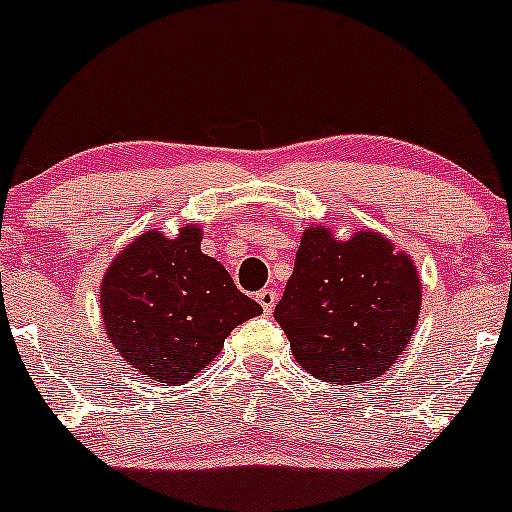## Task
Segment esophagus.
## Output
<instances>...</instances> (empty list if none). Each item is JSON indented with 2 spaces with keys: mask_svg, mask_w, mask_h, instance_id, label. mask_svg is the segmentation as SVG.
Listing matches in <instances>:
<instances>
[{
  "mask_svg": "<svg viewBox=\"0 0 512 512\" xmlns=\"http://www.w3.org/2000/svg\"><path fill=\"white\" fill-rule=\"evenodd\" d=\"M256 300L258 303H261V308H263V313H271L273 308H276V300H278V293L273 291V288H263V291H258L256 293Z\"/></svg>",
  "mask_w": 512,
  "mask_h": 512,
  "instance_id": "1",
  "label": "esophagus"
}]
</instances>
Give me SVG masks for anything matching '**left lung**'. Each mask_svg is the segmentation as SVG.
I'll list each match as a JSON object with an SVG mask.
<instances>
[{
	"label": "left lung",
	"instance_id": "left-lung-1",
	"mask_svg": "<svg viewBox=\"0 0 512 512\" xmlns=\"http://www.w3.org/2000/svg\"><path fill=\"white\" fill-rule=\"evenodd\" d=\"M421 310L414 261L377 231L337 241L308 226L276 323L305 372L330 384L377 379L412 340Z\"/></svg>",
	"mask_w": 512,
	"mask_h": 512
}]
</instances>
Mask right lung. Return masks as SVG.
I'll return each mask as SVG.
<instances>
[{"mask_svg": "<svg viewBox=\"0 0 512 512\" xmlns=\"http://www.w3.org/2000/svg\"><path fill=\"white\" fill-rule=\"evenodd\" d=\"M263 313L229 271L202 254V229L175 239L145 231L125 246L100 283L105 333L135 372L165 387L207 367L236 325Z\"/></svg>", "mask_w": 512, "mask_h": 512, "instance_id": "add662e5", "label": "right lung"}]
</instances>
